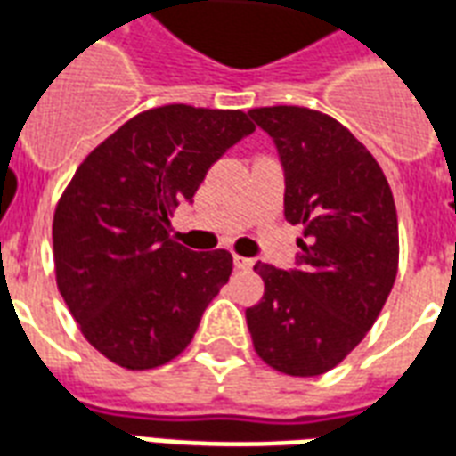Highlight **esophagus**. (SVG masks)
Wrapping results in <instances>:
<instances>
[{
    "instance_id": "obj_1",
    "label": "esophagus",
    "mask_w": 456,
    "mask_h": 456,
    "mask_svg": "<svg viewBox=\"0 0 456 456\" xmlns=\"http://www.w3.org/2000/svg\"><path fill=\"white\" fill-rule=\"evenodd\" d=\"M232 264H235V268H240V271H247V268H252L254 261L252 259H247V256H232Z\"/></svg>"
}]
</instances>
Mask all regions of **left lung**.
Masks as SVG:
<instances>
[{"label":"left lung","instance_id":"obj_1","mask_svg":"<svg viewBox=\"0 0 456 456\" xmlns=\"http://www.w3.org/2000/svg\"><path fill=\"white\" fill-rule=\"evenodd\" d=\"M252 121L276 142L285 221L305 225L297 266L256 264L264 297L247 328L264 362L321 376L376 323L400 261L397 211L379 161L342 123L305 107H261Z\"/></svg>","mask_w":456,"mask_h":456}]
</instances>
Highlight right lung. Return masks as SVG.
Instances as JSON below:
<instances>
[{
  "instance_id": "right-lung-1",
  "label": "right lung",
  "mask_w": 456,
  "mask_h": 456,
  "mask_svg": "<svg viewBox=\"0 0 456 456\" xmlns=\"http://www.w3.org/2000/svg\"><path fill=\"white\" fill-rule=\"evenodd\" d=\"M249 133L245 111L166 104L133 116L77 166L52 224L56 285L109 362L157 369L195 338L232 256L190 252L168 238V218Z\"/></svg>"
}]
</instances>
